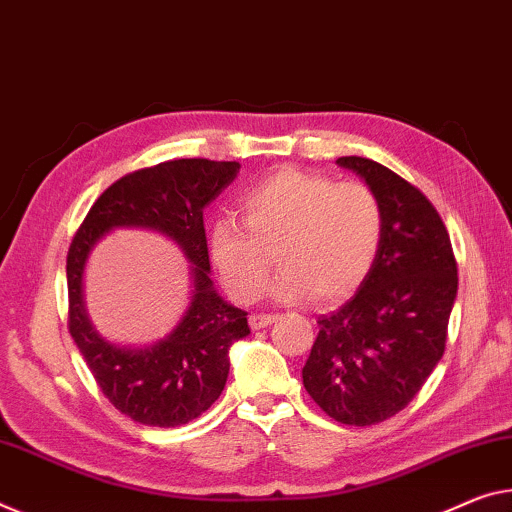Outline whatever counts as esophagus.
Segmentation results:
<instances>
[{
	"mask_svg": "<svg viewBox=\"0 0 512 512\" xmlns=\"http://www.w3.org/2000/svg\"><path fill=\"white\" fill-rule=\"evenodd\" d=\"M277 320V316H270V313H251L249 316V327L251 329H263Z\"/></svg>",
	"mask_w": 512,
	"mask_h": 512,
	"instance_id": "1",
	"label": "esophagus"
}]
</instances>
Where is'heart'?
Instances as JSON below:
<instances>
[{
    "label": "heart",
    "mask_w": 512,
    "mask_h": 512,
    "mask_svg": "<svg viewBox=\"0 0 512 512\" xmlns=\"http://www.w3.org/2000/svg\"><path fill=\"white\" fill-rule=\"evenodd\" d=\"M242 224L217 219L210 258L229 295L254 302L283 267L272 295L281 302L338 304L373 272L384 240V206L371 185L279 169L240 196Z\"/></svg>",
    "instance_id": "b5f03b06"
}]
</instances>
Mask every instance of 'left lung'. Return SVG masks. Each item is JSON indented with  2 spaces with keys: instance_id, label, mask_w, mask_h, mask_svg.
<instances>
[{
  "instance_id": "obj_1",
  "label": "left lung",
  "mask_w": 512,
  "mask_h": 512,
  "mask_svg": "<svg viewBox=\"0 0 512 512\" xmlns=\"http://www.w3.org/2000/svg\"><path fill=\"white\" fill-rule=\"evenodd\" d=\"M382 199L384 240L352 300L318 318L302 382L345 426H375L412 403L446 348L458 295L451 238L426 194L368 157H338Z\"/></svg>"
}]
</instances>
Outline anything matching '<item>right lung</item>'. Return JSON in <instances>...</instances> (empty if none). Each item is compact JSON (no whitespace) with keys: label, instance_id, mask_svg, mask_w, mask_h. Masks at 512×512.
I'll use <instances>...</instances> for the list:
<instances>
[{"label":"right lung","instance_id":"1","mask_svg":"<svg viewBox=\"0 0 512 512\" xmlns=\"http://www.w3.org/2000/svg\"><path fill=\"white\" fill-rule=\"evenodd\" d=\"M238 162L203 157L169 160L109 185L70 242L68 332L105 398L144 426L176 428L219 398L229 377V350L249 334L247 311L219 297L210 279L203 208L238 176ZM151 228L174 239L193 263V300L179 325L153 346L105 342L83 309L81 277L88 254L114 228Z\"/></svg>","mask_w":512,"mask_h":512}]
</instances>
